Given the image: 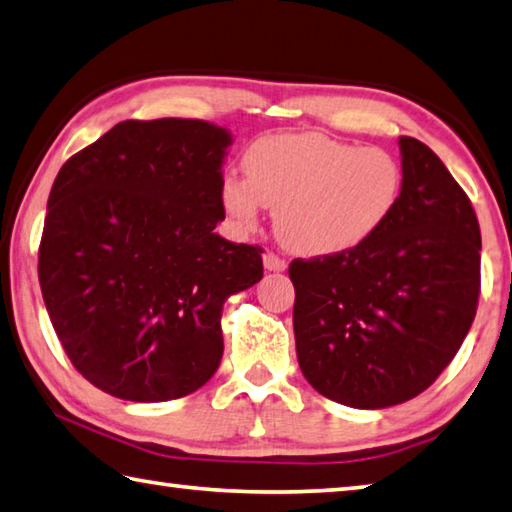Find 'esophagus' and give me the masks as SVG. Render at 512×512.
Wrapping results in <instances>:
<instances>
[{
	"mask_svg": "<svg viewBox=\"0 0 512 512\" xmlns=\"http://www.w3.org/2000/svg\"><path fill=\"white\" fill-rule=\"evenodd\" d=\"M264 268H266V271H273V273H282V271H286V262H284V259L277 257L275 253H266L264 255Z\"/></svg>",
	"mask_w": 512,
	"mask_h": 512,
	"instance_id": "1",
	"label": "esophagus"
}]
</instances>
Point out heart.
I'll return each mask as SVG.
<instances>
[{
    "instance_id": "heart-1",
    "label": "heart",
    "mask_w": 512,
    "mask_h": 512,
    "mask_svg": "<svg viewBox=\"0 0 512 512\" xmlns=\"http://www.w3.org/2000/svg\"><path fill=\"white\" fill-rule=\"evenodd\" d=\"M246 181L228 176L221 203L241 228L273 208L282 244L302 255H340L385 226L403 188L401 165L380 147L329 136L275 134L248 147Z\"/></svg>"
}]
</instances>
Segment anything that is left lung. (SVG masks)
<instances>
[{"label":"left lung","mask_w":512,"mask_h":512,"mask_svg":"<svg viewBox=\"0 0 512 512\" xmlns=\"http://www.w3.org/2000/svg\"><path fill=\"white\" fill-rule=\"evenodd\" d=\"M398 145L403 188L385 226L349 253L288 266L302 374L356 410L425 392L477 313L481 232L468 194L430 147Z\"/></svg>","instance_id":"obj_1"}]
</instances>
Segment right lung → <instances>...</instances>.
Instances as JSON below:
<instances>
[{
  "instance_id": "1",
  "label": "right lung",
  "mask_w": 512,
  "mask_h": 512,
  "mask_svg": "<svg viewBox=\"0 0 512 512\" xmlns=\"http://www.w3.org/2000/svg\"><path fill=\"white\" fill-rule=\"evenodd\" d=\"M230 143L206 120H125L55 176L37 275L69 360L102 392L174 401L217 371L224 302L264 275L262 248L215 232Z\"/></svg>"
}]
</instances>
